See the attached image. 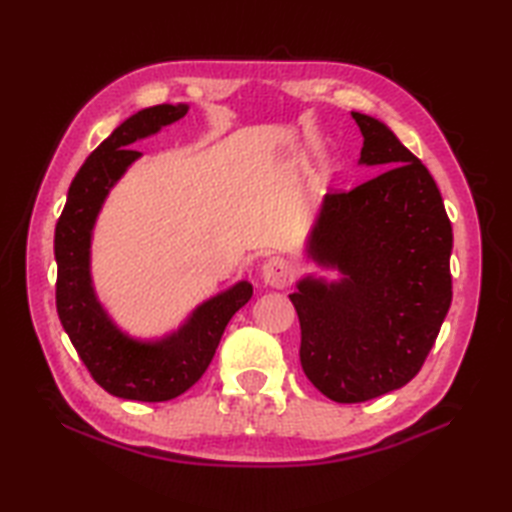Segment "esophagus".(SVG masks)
Listing matches in <instances>:
<instances>
[{
	"mask_svg": "<svg viewBox=\"0 0 512 512\" xmlns=\"http://www.w3.org/2000/svg\"><path fill=\"white\" fill-rule=\"evenodd\" d=\"M262 277L268 286L273 288H284L290 284L292 279V268L284 257H270L262 268Z\"/></svg>",
	"mask_w": 512,
	"mask_h": 512,
	"instance_id": "1",
	"label": "esophagus"
}]
</instances>
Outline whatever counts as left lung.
Segmentation results:
<instances>
[{"instance_id": "obj_1", "label": "left lung", "mask_w": 512, "mask_h": 512, "mask_svg": "<svg viewBox=\"0 0 512 512\" xmlns=\"http://www.w3.org/2000/svg\"><path fill=\"white\" fill-rule=\"evenodd\" d=\"M363 165L387 167L323 200L308 253L345 275L290 295L301 367L334 402H365L420 372L451 306L453 231L436 180L387 125L352 112Z\"/></svg>"}]
</instances>
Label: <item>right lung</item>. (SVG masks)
I'll return each mask as SVG.
<instances>
[{
    "label": "right lung",
    "mask_w": 512,
    "mask_h": 512,
    "mask_svg": "<svg viewBox=\"0 0 512 512\" xmlns=\"http://www.w3.org/2000/svg\"><path fill=\"white\" fill-rule=\"evenodd\" d=\"M187 114V105H156L129 116L110 138L96 147L76 173L68 202L54 228L57 257V312L76 354L107 394L165 402L193 387L211 365L224 328L233 314L253 297V286L239 281L195 310L169 339L140 343L129 339L94 297L90 281V237L107 191L140 156L129 149L138 138Z\"/></svg>",
    "instance_id": "obj_1"
}]
</instances>
